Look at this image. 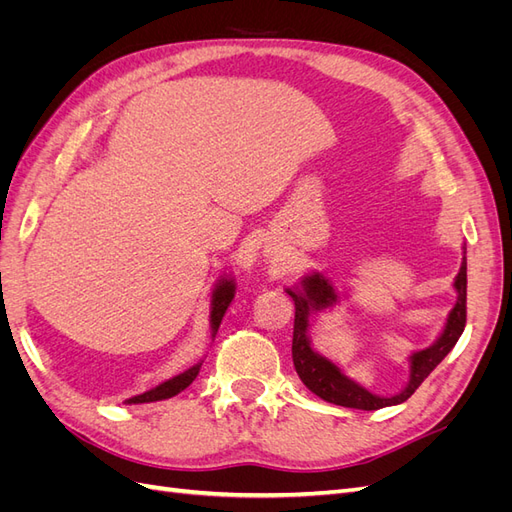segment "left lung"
I'll return each instance as SVG.
<instances>
[{"label": "left lung", "instance_id": "8db88e82", "mask_svg": "<svg viewBox=\"0 0 512 512\" xmlns=\"http://www.w3.org/2000/svg\"><path fill=\"white\" fill-rule=\"evenodd\" d=\"M466 258L461 262V269L457 273L455 288H457V303L453 312L448 314L446 327L438 342L410 356V380L404 391L395 397H378L371 395L361 384L346 378L335 363L324 359L318 352L312 350L307 337L309 327V314L316 312V309L331 307L337 297L329 284L327 277L320 273H312L303 277V290L294 292L286 290L292 301H294V331H292V361L294 369H297L299 378L307 386L309 391L316 393L320 399L329 401L335 406L344 408H356V410H380L386 406H397L404 404V401L421 386V382L436 369L444 356L453 350L457 339L461 337L463 329H466V297H468V271H466Z\"/></svg>", "mask_w": 512, "mask_h": 512}]
</instances>
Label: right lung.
Segmentation results:
<instances>
[{
	"label": "right lung",
	"mask_w": 512,
	"mask_h": 512,
	"mask_svg": "<svg viewBox=\"0 0 512 512\" xmlns=\"http://www.w3.org/2000/svg\"><path fill=\"white\" fill-rule=\"evenodd\" d=\"M232 299H235V284H232V280H222L218 284V288L213 290V299H211V331H213V335L218 333L222 318H224L226 309H228ZM200 365H203V363H198V365L190 367L188 371H183V374L162 382L160 386H156V389H151L143 395H136V397L128 399V404H149V401H162V399H168V397H175L177 393H181L183 389H188V386L194 382V378L198 376V371H200Z\"/></svg>",
	"instance_id": "1"
}]
</instances>
